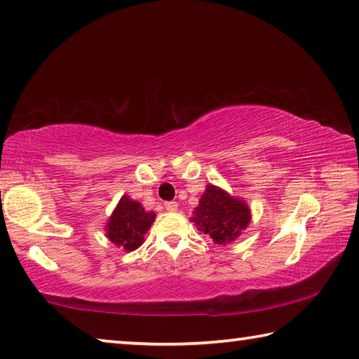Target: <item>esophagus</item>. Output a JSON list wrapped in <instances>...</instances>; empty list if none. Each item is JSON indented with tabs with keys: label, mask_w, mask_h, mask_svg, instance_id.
Listing matches in <instances>:
<instances>
[{
	"label": "esophagus",
	"mask_w": 359,
	"mask_h": 359,
	"mask_svg": "<svg viewBox=\"0 0 359 359\" xmlns=\"http://www.w3.org/2000/svg\"><path fill=\"white\" fill-rule=\"evenodd\" d=\"M165 208H166V210H169V212H175L179 209V204L175 203V201H169V203H165Z\"/></svg>",
	"instance_id": "esophagus-1"
}]
</instances>
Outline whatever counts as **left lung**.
Wrapping results in <instances>:
<instances>
[{
  "label": "left lung",
  "mask_w": 359,
  "mask_h": 359,
  "mask_svg": "<svg viewBox=\"0 0 359 359\" xmlns=\"http://www.w3.org/2000/svg\"><path fill=\"white\" fill-rule=\"evenodd\" d=\"M190 220L196 224L198 231L209 236L214 244L226 245L247 229L252 222V212L242 198L209 184Z\"/></svg>",
  "instance_id": "left-lung-1"
}]
</instances>
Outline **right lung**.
<instances>
[{"instance_id": "add662e5", "label": "right lung", "mask_w": 359, "mask_h": 359, "mask_svg": "<svg viewBox=\"0 0 359 359\" xmlns=\"http://www.w3.org/2000/svg\"><path fill=\"white\" fill-rule=\"evenodd\" d=\"M155 217V212H147L141 203L123 194L106 223V238L121 250H136L144 244V236Z\"/></svg>"}]
</instances>
